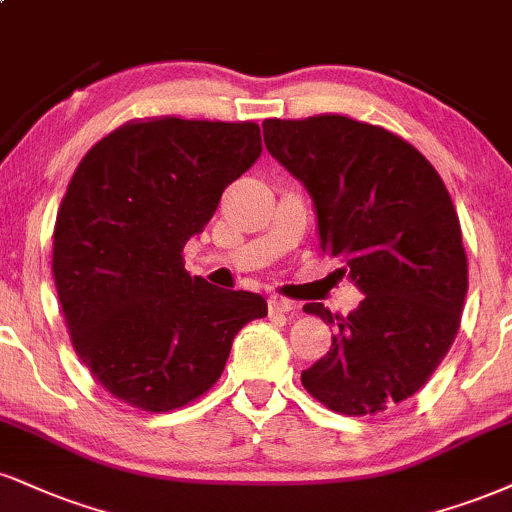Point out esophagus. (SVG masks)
I'll return each mask as SVG.
<instances>
[{"label": "esophagus", "mask_w": 512, "mask_h": 512, "mask_svg": "<svg viewBox=\"0 0 512 512\" xmlns=\"http://www.w3.org/2000/svg\"><path fill=\"white\" fill-rule=\"evenodd\" d=\"M295 310V303H291V300L286 298H269V315H286V312Z\"/></svg>", "instance_id": "1"}]
</instances>
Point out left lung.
Returning a JSON list of instances; mask_svg holds the SVG:
<instances>
[{
    "label": "left lung",
    "mask_w": 512,
    "mask_h": 512,
    "mask_svg": "<svg viewBox=\"0 0 512 512\" xmlns=\"http://www.w3.org/2000/svg\"><path fill=\"white\" fill-rule=\"evenodd\" d=\"M262 128L315 202L319 248L365 293L348 317L303 307L338 326L303 386L341 415L393 408L427 384L460 329L467 257L451 195L420 150L381 126L322 114Z\"/></svg>",
    "instance_id": "obj_1"
}]
</instances>
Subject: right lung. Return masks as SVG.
I'll return each mask as SVG.
<instances>
[{
  "mask_svg": "<svg viewBox=\"0 0 512 512\" xmlns=\"http://www.w3.org/2000/svg\"><path fill=\"white\" fill-rule=\"evenodd\" d=\"M262 155L252 121H131L78 164L54 226L52 272L71 343L133 408L166 412L212 389L267 300L190 276L186 243Z\"/></svg>",
  "mask_w": 512,
  "mask_h": 512,
  "instance_id": "right-lung-1",
  "label": "right lung"
}]
</instances>
